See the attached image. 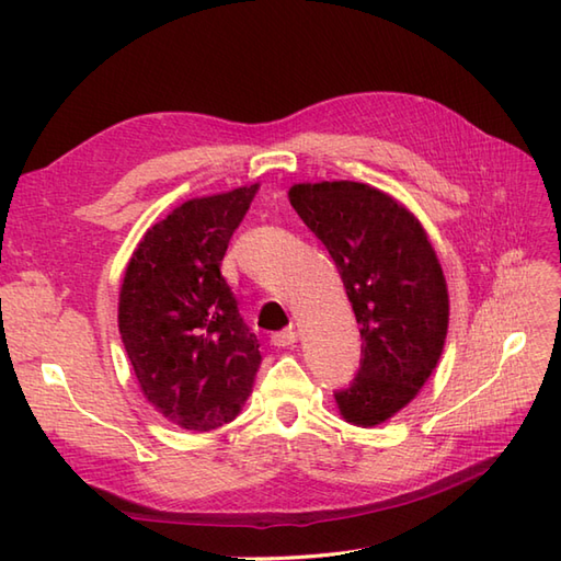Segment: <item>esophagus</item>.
<instances>
[{
  "instance_id": "34e87169",
  "label": "esophagus",
  "mask_w": 561,
  "mask_h": 561,
  "mask_svg": "<svg viewBox=\"0 0 561 561\" xmlns=\"http://www.w3.org/2000/svg\"><path fill=\"white\" fill-rule=\"evenodd\" d=\"M296 340H299V332H296V330H282V332H274V335H272V344H274V347H279V350L294 347Z\"/></svg>"
}]
</instances>
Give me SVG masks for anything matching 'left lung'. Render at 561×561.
I'll return each instance as SVG.
<instances>
[{
	"mask_svg": "<svg viewBox=\"0 0 561 561\" xmlns=\"http://www.w3.org/2000/svg\"><path fill=\"white\" fill-rule=\"evenodd\" d=\"M289 202L335 260L362 332V368L337 410L354 426L383 424L444 354L450 304L436 250L402 202L368 183H296Z\"/></svg>",
	"mask_w": 561,
	"mask_h": 561,
	"instance_id": "obj_1",
	"label": "left lung"
}]
</instances>
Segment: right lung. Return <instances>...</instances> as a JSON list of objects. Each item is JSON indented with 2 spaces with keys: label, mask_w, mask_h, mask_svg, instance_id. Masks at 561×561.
<instances>
[{
  "label": "right lung",
  "mask_w": 561,
  "mask_h": 561,
  "mask_svg": "<svg viewBox=\"0 0 561 561\" xmlns=\"http://www.w3.org/2000/svg\"><path fill=\"white\" fill-rule=\"evenodd\" d=\"M257 187L178 205L147 229L125 267L117 328L139 390L187 432L236 420L253 392L260 344L219 267Z\"/></svg>",
  "instance_id": "add662e5"
}]
</instances>
